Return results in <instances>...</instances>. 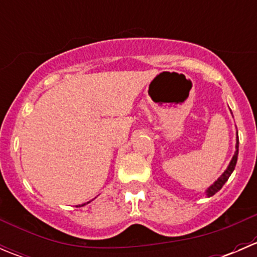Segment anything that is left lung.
Returning <instances> with one entry per match:
<instances>
[{
	"label": "left lung",
	"instance_id": "obj_1",
	"mask_svg": "<svg viewBox=\"0 0 257 257\" xmlns=\"http://www.w3.org/2000/svg\"><path fill=\"white\" fill-rule=\"evenodd\" d=\"M237 154H239V137H237V139H236V150H235V154H234V157H232L231 162H230L229 167H227V169L222 173L221 177L217 179V180L215 181L211 186H210L208 190H206V195L212 196L214 194H216L217 191L222 188V185H224L225 183H226L227 179L230 178V175H231V173L234 172V169H235V165H236V162H237Z\"/></svg>",
	"mask_w": 257,
	"mask_h": 257
}]
</instances>
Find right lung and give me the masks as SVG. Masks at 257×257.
I'll use <instances>...</instances> for the list:
<instances>
[{
  "instance_id": "obj_1",
  "label": "right lung",
  "mask_w": 257,
  "mask_h": 257,
  "mask_svg": "<svg viewBox=\"0 0 257 257\" xmlns=\"http://www.w3.org/2000/svg\"><path fill=\"white\" fill-rule=\"evenodd\" d=\"M88 203H89V201H88ZM88 203H87V204H88ZM83 205H85V204H83ZM83 205H79V206H83Z\"/></svg>"
}]
</instances>
